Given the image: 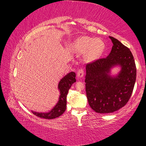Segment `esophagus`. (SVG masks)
Wrapping results in <instances>:
<instances>
[{
	"instance_id": "esophagus-1",
	"label": "esophagus",
	"mask_w": 146,
	"mask_h": 146,
	"mask_svg": "<svg viewBox=\"0 0 146 146\" xmlns=\"http://www.w3.org/2000/svg\"><path fill=\"white\" fill-rule=\"evenodd\" d=\"M77 76H78V77H79V78L82 77V76H84V70H82V68L79 69V70H78V71H77Z\"/></svg>"
}]
</instances>
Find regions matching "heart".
Wrapping results in <instances>:
<instances>
[{"mask_svg":"<svg viewBox=\"0 0 146 146\" xmlns=\"http://www.w3.org/2000/svg\"><path fill=\"white\" fill-rule=\"evenodd\" d=\"M75 48L78 52H86V60H93L102 53L104 45L102 42L95 38L84 36L76 42Z\"/></svg>","mask_w":146,"mask_h":146,"instance_id":"1","label":"heart"}]
</instances>
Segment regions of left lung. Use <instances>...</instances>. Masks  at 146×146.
Returning a JSON list of instances; mask_svg holds the SVG:
<instances>
[{"instance_id":"obj_1","label":"left lung","mask_w":146,"mask_h":146,"mask_svg":"<svg viewBox=\"0 0 146 146\" xmlns=\"http://www.w3.org/2000/svg\"><path fill=\"white\" fill-rule=\"evenodd\" d=\"M110 38L113 46L107 57L86 65V95L91 108L98 113H113L126 104L137 76L135 60L129 49L115 38ZM115 65H120L122 69L119 75L113 78L107 73Z\"/></svg>"}]
</instances>
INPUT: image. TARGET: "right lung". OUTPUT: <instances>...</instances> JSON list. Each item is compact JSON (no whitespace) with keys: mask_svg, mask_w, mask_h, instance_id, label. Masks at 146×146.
<instances>
[{"mask_svg":"<svg viewBox=\"0 0 146 146\" xmlns=\"http://www.w3.org/2000/svg\"><path fill=\"white\" fill-rule=\"evenodd\" d=\"M75 76V73L71 72L61 79L58 84V89L60 91V98L58 103L51 111L44 113L35 112L32 111V113L37 116L38 117L45 118V119H53L62 115L66 109V102H67L66 100H67L68 91L73 83L76 82Z\"/></svg>","mask_w":146,"mask_h":146,"instance_id":"add662e5","label":"right lung"}]
</instances>
